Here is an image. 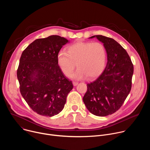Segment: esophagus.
Wrapping results in <instances>:
<instances>
[{
	"label": "esophagus",
	"instance_id": "1",
	"mask_svg": "<svg viewBox=\"0 0 150 150\" xmlns=\"http://www.w3.org/2000/svg\"><path fill=\"white\" fill-rule=\"evenodd\" d=\"M73 85H74V86H76V85L78 83V82H76V81H73Z\"/></svg>",
	"mask_w": 150,
	"mask_h": 150
}]
</instances>
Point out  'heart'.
<instances>
[{
	"instance_id": "obj_1",
	"label": "heart",
	"mask_w": 150,
	"mask_h": 150,
	"mask_svg": "<svg viewBox=\"0 0 150 150\" xmlns=\"http://www.w3.org/2000/svg\"><path fill=\"white\" fill-rule=\"evenodd\" d=\"M106 60V50L100 42L78 41L67 47V52L60 51L57 56L58 65L67 76L77 65V70L71 75L77 79L97 76L103 70Z\"/></svg>"
}]
</instances>
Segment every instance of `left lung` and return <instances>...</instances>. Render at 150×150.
<instances>
[{
	"label": "left lung",
	"mask_w": 150,
	"mask_h": 150,
	"mask_svg": "<svg viewBox=\"0 0 150 150\" xmlns=\"http://www.w3.org/2000/svg\"><path fill=\"white\" fill-rule=\"evenodd\" d=\"M96 37L103 42L108 54V63L102 74L88 83L83 101L93 115L105 116L117 111L132 87L134 65L123 47L114 39L101 35Z\"/></svg>",
	"instance_id": "left-lung-1"
}]
</instances>
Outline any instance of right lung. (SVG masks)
<instances>
[{"instance_id":"add662e5","label":"right lung","mask_w":150,"mask_h":150,"mask_svg":"<svg viewBox=\"0 0 150 150\" xmlns=\"http://www.w3.org/2000/svg\"><path fill=\"white\" fill-rule=\"evenodd\" d=\"M68 40L50 35L34 41L21 54L17 69L20 93L37 114L53 116L64 108L73 88L71 81L60 70L57 56Z\"/></svg>"}]
</instances>
